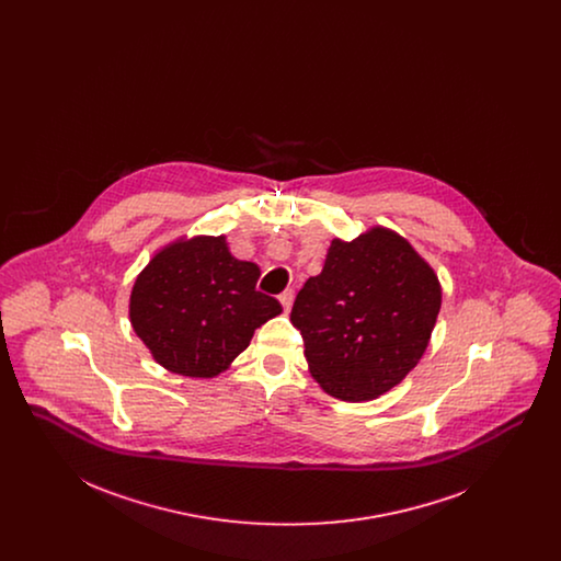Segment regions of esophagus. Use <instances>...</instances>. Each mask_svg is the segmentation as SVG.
<instances>
[{
	"label": "esophagus",
	"instance_id": "34e87169",
	"mask_svg": "<svg viewBox=\"0 0 561 561\" xmlns=\"http://www.w3.org/2000/svg\"><path fill=\"white\" fill-rule=\"evenodd\" d=\"M279 298V302H282V307L286 309V311H290V307H293V300H294V290L293 288H286L284 293L279 294L277 296Z\"/></svg>",
	"mask_w": 561,
	"mask_h": 561
}]
</instances>
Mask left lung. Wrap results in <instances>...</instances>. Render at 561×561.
Segmentation results:
<instances>
[{
	"mask_svg": "<svg viewBox=\"0 0 561 561\" xmlns=\"http://www.w3.org/2000/svg\"><path fill=\"white\" fill-rule=\"evenodd\" d=\"M442 307L427 261L391 229L332 240L320 275L296 294L290 321L309 373L343 401L376 400L423 357Z\"/></svg>",
	"mask_w": 561,
	"mask_h": 561,
	"instance_id": "8db88e82",
	"label": "left lung"
}]
</instances>
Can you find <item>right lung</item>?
I'll return each instance as SVG.
<instances>
[{
	"mask_svg": "<svg viewBox=\"0 0 561 561\" xmlns=\"http://www.w3.org/2000/svg\"><path fill=\"white\" fill-rule=\"evenodd\" d=\"M261 268L238 261L225 236H195L161 248L134 282L136 336L165 370L213 378L250 345L254 330L282 313L256 290Z\"/></svg>",
	"mask_w": 561,
	"mask_h": 561,
	"instance_id": "add662e5",
	"label": "right lung"
}]
</instances>
